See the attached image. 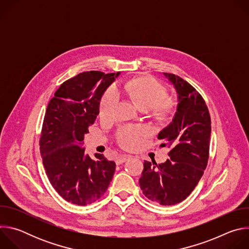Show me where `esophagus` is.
Wrapping results in <instances>:
<instances>
[{"label":"esophagus","mask_w":249,"mask_h":249,"mask_svg":"<svg viewBox=\"0 0 249 249\" xmlns=\"http://www.w3.org/2000/svg\"><path fill=\"white\" fill-rule=\"evenodd\" d=\"M131 158V156H129V155H123V156H119L117 159H116V163L117 164H121V163H123V162H125L128 159H130Z\"/></svg>","instance_id":"1"}]
</instances>
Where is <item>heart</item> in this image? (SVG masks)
Here are the masks:
<instances>
[{
  "mask_svg": "<svg viewBox=\"0 0 249 249\" xmlns=\"http://www.w3.org/2000/svg\"><path fill=\"white\" fill-rule=\"evenodd\" d=\"M121 92L131 96L142 110L157 108L160 113L168 112L171 109V103L164 100L166 89L163 86L153 79H135L123 81L119 84ZM120 100V92L116 86H111L103 93L99 103V115L102 118H108L113 115L116 106ZM147 134L146 128L142 126H127L118 132L119 144L125 149H135L142 138Z\"/></svg>",
  "mask_w": 249,
  "mask_h": 249,
  "instance_id": "b5f03b06",
  "label": "heart"
}]
</instances>
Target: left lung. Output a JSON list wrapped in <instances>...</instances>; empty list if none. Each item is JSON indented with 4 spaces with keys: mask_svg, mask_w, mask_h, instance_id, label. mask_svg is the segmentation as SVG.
<instances>
[{
    "mask_svg": "<svg viewBox=\"0 0 249 249\" xmlns=\"http://www.w3.org/2000/svg\"><path fill=\"white\" fill-rule=\"evenodd\" d=\"M177 95L171 122L158 135L171 148L169 160L157 164L145 160L139 180L144 195L153 202L170 206L183 201L193 191L204 173L209 159L211 118L199 92L186 81L162 73Z\"/></svg>",
    "mask_w": 249,
    "mask_h": 249,
    "instance_id": "obj_1",
    "label": "left lung"
}]
</instances>
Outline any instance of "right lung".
Here are the masks:
<instances>
[{"instance_id":"obj_1","label":"right lung","mask_w":249,"mask_h":249,"mask_svg":"<svg viewBox=\"0 0 249 249\" xmlns=\"http://www.w3.org/2000/svg\"><path fill=\"white\" fill-rule=\"evenodd\" d=\"M120 75L84 72L63 83L49 101L39 141L51 185L66 201L86 206L107 190L115 162L85 153L84 138L99 113L100 99Z\"/></svg>"}]
</instances>
